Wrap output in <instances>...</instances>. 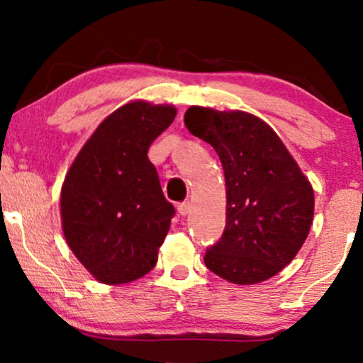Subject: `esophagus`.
<instances>
[{
	"instance_id": "34e87169",
	"label": "esophagus",
	"mask_w": 363,
	"mask_h": 363,
	"mask_svg": "<svg viewBox=\"0 0 363 363\" xmlns=\"http://www.w3.org/2000/svg\"><path fill=\"white\" fill-rule=\"evenodd\" d=\"M177 211H179V215H181V216L189 215V211H191V203H181V205L177 206Z\"/></svg>"
}]
</instances>
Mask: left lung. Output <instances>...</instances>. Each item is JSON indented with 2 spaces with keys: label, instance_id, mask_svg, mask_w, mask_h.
<instances>
[{
  "label": "left lung",
  "instance_id": "left-lung-1",
  "mask_svg": "<svg viewBox=\"0 0 363 363\" xmlns=\"http://www.w3.org/2000/svg\"><path fill=\"white\" fill-rule=\"evenodd\" d=\"M184 123L191 135L215 148L227 187V223L218 242L206 249V268L235 285L274 277L309 235V179L277 133L249 112L193 106Z\"/></svg>",
  "mask_w": 363,
  "mask_h": 363
}]
</instances>
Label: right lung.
I'll use <instances>...</instances> for the list:
<instances>
[{
  "instance_id": "add662e5",
  "label": "right lung",
  "mask_w": 363,
  "mask_h": 363,
  "mask_svg": "<svg viewBox=\"0 0 363 363\" xmlns=\"http://www.w3.org/2000/svg\"><path fill=\"white\" fill-rule=\"evenodd\" d=\"M176 107L145 101L119 107L83 145L61 187V223L77 259L107 285L152 272L170 228L148 148L176 118Z\"/></svg>"
}]
</instances>
